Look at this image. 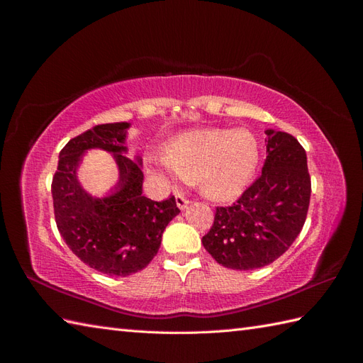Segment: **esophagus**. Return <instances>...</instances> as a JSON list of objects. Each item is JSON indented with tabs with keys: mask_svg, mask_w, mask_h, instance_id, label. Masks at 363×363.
<instances>
[{
	"mask_svg": "<svg viewBox=\"0 0 363 363\" xmlns=\"http://www.w3.org/2000/svg\"><path fill=\"white\" fill-rule=\"evenodd\" d=\"M191 204V201L188 199H184L183 195H177V206L180 211H184V208H188V206Z\"/></svg>",
	"mask_w": 363,
	"mask_h": 363,
	"instance_id": "34e87169",
	"label": "esophagus"
}]
</instances>
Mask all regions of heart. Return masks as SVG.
<instances>
[{"label": "heart", "instance_id": "1", "mask_svg": "<svg viewBox=\"0 0 363 363\" xmlns=\"http://www.w3.org/2000/svg\"><path fill=\"white\" fill-rule=\"evenodd\" d=\"M259 157V142L250 130H191L171 139L164 159L148 172L171 184L179 175L189 184L199 183L208 199L227 201L245 191Z\"/></svg>", "mask_w": 363, "mask_h": 363}]
</instances>
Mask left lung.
<instances>
[{
  "label": "left lung",
  "instance_id": "left-lung-1",
  "mask_svg": "<svg viewBox=\"0 0 363 363\" xmlns=\"http://www.w3.org/2000/svg\"><path fill=\"white\" fill-rule=\"evenodd\" d=\"M260 177L230 207H216L203 245L219 265L248 271L267 267L300 235L311 201L306 151L292 135L267 130Z\"/></svg>",
  "mask_w": 363,
  "mask_h": 363
}]
</instances>
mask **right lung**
Returning <instances> with one entry per match:
<instances>
[{"label":"right lung","mask_w":363,"mask_h":363,"mask_svg":"<svg viewBox=\"0 0 363 363\" xmlns=\"http://www.w3.org/2000/svg\"><path fill=\"white\" fill-rule=\"evenodd\" d=\"M130 123L95 125L71 139L59 155L51 194L57 228L74 255L107 276L125 277L144 269L157 255L162 235L180 213L171 195L152 201L142 194V159L125 152ZM89 149L111 152L118 180L106 197H94L78 182L82 156Z\"/></svg>","instance_id":"obj_1"}]
</instances>
